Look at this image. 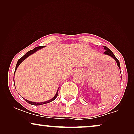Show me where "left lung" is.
<instances>
[{"label":"left lung","instance_id":"8db88e82","mask_svg":"<svg viewBox=\"0 0 134 134\" xmlns=\"http://www.w3.org/2000/svg\"><path fill=\"white\" fill-rule=\"evenodd\" d=\"M104 49H105V52H104V54H105V55H109L110 57H112L113 59H114L115 61H116V63H117V65H118V68H119V69H120H120H121V67H120V62H119V60L117 59L116 58V57L115 56V55L113 54V53L111 52V51L110 50V49L108 48L107 47H106V46H104ZM120 72H121V71H120Z\"/></svg>","mask_w":134,"mask_h":134}]
</instances>
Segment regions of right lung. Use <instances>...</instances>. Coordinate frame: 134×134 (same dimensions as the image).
I'll return each instance as SVG.
<instances>
[{
	"label": "right lung",
	"instance_id": "1",
	"mask_svg": "<svg viewBox=\"0 0 134 134\" xmlns=\"http://www.w3.org/2000/svg\"><path fill=\"white\" fill-rule=\"evenodd\" d=\"M44 47V46H38V47H35V48H34V49H33V50H31V51H29L28 52H27L26 54H25L22 57H21V58H19V59L18 60V62H17V64H16V68H15V71H14V73H15L16 71V69H17L18 67L19 66V65H20V64H21V63H22V62H23L24 61V60L25 59V58H27V57H28L30 56V55H32V54H34V53H35V52H36V51H37L40 50V49H42V48H43ZM58 89L57 90V91L56 94H55V96H54V98H52V99H51L50 100H47V101L43 102H32V101H30V100H28L25 99H24V100H25V101H26L27 102H28L29 104H31V105H43V104H47V103H49V102H52V100H54L56 98H57V96H58Z\"/></svg>",
	"mask_w": 134,
	"mask_h": 134
}]
</instances>
